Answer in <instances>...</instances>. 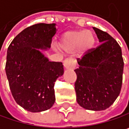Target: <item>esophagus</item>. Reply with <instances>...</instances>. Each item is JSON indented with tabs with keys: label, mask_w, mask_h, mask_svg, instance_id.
<instances>
[{
	"label": "esophagus",
	"mask_w": 129,
	"mask_h": 129,
	"mask_svg": "<svg viewBox=\"0 0 129 129\" xmlns=\"http://www.w3.org/2000/svg\"><path fill=\"white\" fill-rule=\"evenodd\" d=\"M63 66L66 69H73L75 66V61L72 58H67L63 62Z\"/></svg>",
	"instance_id": "1"
}]
</instances>
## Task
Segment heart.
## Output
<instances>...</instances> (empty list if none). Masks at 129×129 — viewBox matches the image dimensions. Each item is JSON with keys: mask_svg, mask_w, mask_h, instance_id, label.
Here are the masks:
<instances>
[{"mask_svg": "<svg viewBox=\"0 0 129 129\" xmlns=\"http://www.w3.org/2000/svg\"><path fill=\"white\" fill-rule=\"evenodd\" d=\"M95 41L94 33L89 30L68 31L61 37L58 48L66 53H71L78 49V53L83 55L93 48Z\"/></svg>", "mask_w": 129, "mask_h": 129, "instance_id": "1", "label": "heart"}]
</instances>
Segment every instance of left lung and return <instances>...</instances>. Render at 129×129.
Segmentation results:
<instances>
[{
	"label": "left lung",
	"instance_id": "left-lung-1",
	"mask_svg": "<svg viewBox=\"0 0 129 129\" xmlns=\"http://www.w3.org/2000/svg\"><path fill=\"white\" fill-rule=\"evenodd\" d=\"M93 29L102 44L78 59L75 90L81 107L97 111L108 108L119 95L124 62L116 40L105 31Z\"/></svg>",
	"mask_w": 129,
	"mask_h": 129
}]
</instances>
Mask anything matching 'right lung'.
Segmentation results:
<instances>
[{"instance_id": "obj_1", "label": "right lung", "mask_w": 129, "mask_h": 129, "mask_svg": "<svg viewBox=\"0 0 129 129\" xmlns=\"http://www.w3.org/2000/svg\"><path fill=\"white\" fill-rule=\"evenodd\" d=\"M56 24L40 23L18 34L7 49L6 74L16 103L37 113L55 102L54 82L64 73L63 65L51 62L42 53L51 48Z\"/></svg>"}]
</instances>
